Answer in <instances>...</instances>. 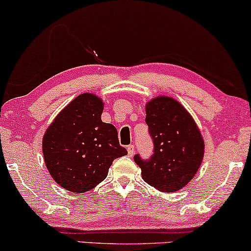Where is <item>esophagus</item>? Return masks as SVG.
<instances>
[{
  "instance_id": "esophagus-1",
  "label": "esophagus",
  "mask_w": 251,
  "mask_h": 251,
  "mask_svg": "<svg viewBox=\"0 0 251 251\" xmlns=\"http://www.w3.org/2000/svg\"><path fill=\"white\" fill-rule=\"evenodd\" d=\"M126 151H128V154L129 156H132L133 154H135V145H129L128 147H126Z\"/></svg>"
}]
</instances>
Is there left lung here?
<instances>
[{
	"label": "left lung",
	"mask_w": 251,
	"mask_h": 251,
	"mask_svg": "<svg viewBox=\"0 0 251 251\" xmlns=\"http://www.w3.org/2000/svg\"><path fill=\"white\" fill-rule=\"evenodd\" d=\"M146 119L154 144L151 159L137 154L135 162L147 184L164 193L183 188L198 173L204 142L192 115L176 99L157 96L146 104Z\"/></svg>",
	"instance_id": "1"
}]
</instances>
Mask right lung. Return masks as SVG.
I'll return each mask as SVG.
<instances>
[{
    "label": "right lung",
    "mask_w": 251,
    "mask_h": 251,
    "mask_svg": "<svg viewBox=\"0 0 251 251\" xmlns=\"http://www.w3.org/2000/svg\"><path fill=\"white\" fill-rule=\"evenodd\" d=\"M104 102L82 94L61 109L42 140L44 162L54 181L73 193H84L105 179L113 161L126 155L118 130L101 121Z\"/></svg>",
    "instance_id": "add662e5"
}]
</instances>
